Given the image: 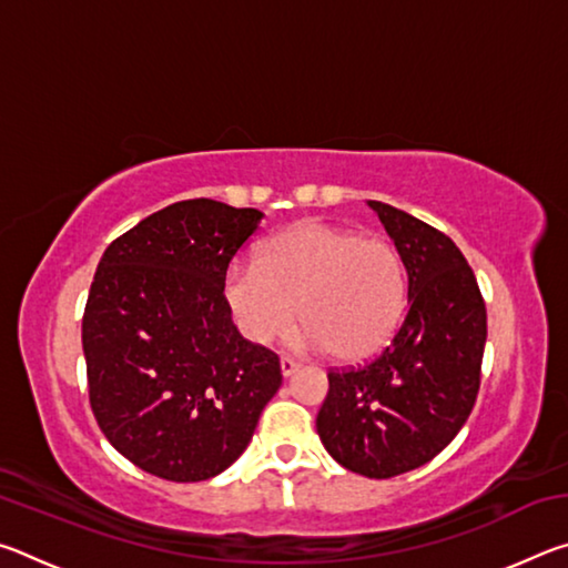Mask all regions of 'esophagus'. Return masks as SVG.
I'll use <instances>...</instances> for the list:
<instances>
[{"label": "esophagus", "mask_w": 568, "mask_h": 568, "mask_svg": "<svg viewBox=\"0 0 568 568\" xmlns=\"http://www.w3.org/2000/svg\"><path fill=\"white\" fill-rule=\"evenodd\" d=\"M297 368H301V363L293 361V358H287V355H283V358H281V371H283L285 378L293 376V373H295Z\"/></svg>", "instance_id": "1"}]
</instances>
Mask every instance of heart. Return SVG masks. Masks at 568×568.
I'll return each instance as SVG.
<instances>
[{
	"mask_svg": "<svg viewBox=\"0 0 568 568\" xmlns=\"http://www.w3.org/2000/svg\"><path fill=\"white\" fill-rule=\"evenodd\" d=\"M227 311L253 343L291 331L305 348L343 361L381 353L406 315L408 277L396 247L345 227L305 220L267 240L257 261H237L223 281Z\"/></svg>",
	"mask_w": 568,
	"mask_h": 568,
	"instance_id": "heart-1",
	"label": "heart"
}]
</instances>
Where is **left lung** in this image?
Segmentation results:
<instances>
[{"label": "left lung", "mask_w": 568, "mask_h": 568, "mask_svg": "<svg viewBox=\"0 0 568 568\" xmlns=\"http://www.w3.org/2000/svg\"><path fill=\"white\" fill-rule=\"evenodd\" d=\"M408 273V313L376 358L328 373L318 436L343 468L390 478L436 458L464 426L480 386L486 303L454 240L368 200Z\"/></svg>", "instance_id": "1"}]
</instances>
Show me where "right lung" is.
Returning a JSON list of instances; mask_svg holds the SVG:
<instances>
[{
  "label": "right lung",
  "mask_w": 568,
  "mask_h": 568,
  "mask_svg": "<svg viewBox=\"0 0 568 568\" xmlns=\"http://www.w3.org/2000/svg\"><path fill=\"white\" fill-rule=\"evenodd\" d=\"M263 213L197 197L112 240L82 318L90 406L134 466L175 484L235 464L283 383L281 358L237 333L223 281Z\"/></svg>",
  "instance_id": "obj_1"
}]
</instances>
